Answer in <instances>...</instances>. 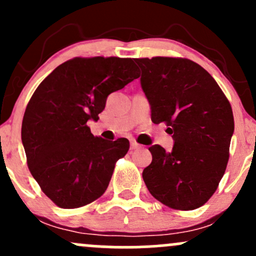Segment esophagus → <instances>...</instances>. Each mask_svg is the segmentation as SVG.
Here are the masks:
<instances>
[{"mask_svg":"<svg viewBox=\"0 0 256 256\" xmlns=\"http://www.w3.org/2000/svg\"><path fill=\"white\" fill-rule=\"evenodd\" d=\"M130 146H131V149H132V150H134V149H138V148H140V146L138 144L137 142H134V140H131Z\"/></svg>","mask_w":256,"mask_h":256,"instance_id":"obj_1","label":"esophagus"}]
</instances>
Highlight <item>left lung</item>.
<instances>
[{"label":"left lung","instance_id":"left-lung-1","mask_svg":"<svg viewBox=\"0 0 256 256\" xmlns=\"http://www.w3.org/2000/svg\"><path fill=\"white\" fill-rule=\"evenodd\" d=\"M154 124L166 122L172 152L149 148L143 171L149 192L179 210L204 206L216 192L228 161L234 122L232 108L214 78L198 64L182 58H134Z\"/></svg>","mask_w":256,"mask_h":256}]
</instances>
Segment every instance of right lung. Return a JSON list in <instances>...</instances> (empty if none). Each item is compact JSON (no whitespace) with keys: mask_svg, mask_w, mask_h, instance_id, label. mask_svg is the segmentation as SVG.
<instances>
[{"mask_svg":"<svg viewBox=\"0 0 256 256\" xmlns=\"http://www.w3.org/2000/svg\"><path fill=\"white\" fill-rule=\"evenodd\" d=\"M136 78L132 58H74L38 85L26 107L22 140L32 177L58 207H83L106 192L130 143L95 137L86 122L98 119L110 94Z\"/></svg>","mask_w":256,"mask_h":256,"instance_id":"right-lung-1","label":"right lung"}]
</instances>
